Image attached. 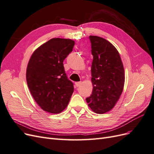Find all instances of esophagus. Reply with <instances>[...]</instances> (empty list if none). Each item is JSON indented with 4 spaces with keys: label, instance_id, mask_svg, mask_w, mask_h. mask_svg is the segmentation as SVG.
I'll use <instances>...</instances> for the list:
<instances>
[{
    "label": "esophagus",
    "instance_id": "1",
    "mask_svg": "<svg viewBox=\"0 0 154 154\" xmlns=\"http://www.w3.org/2000/svg\"><path fill=\"white\" fill-rule=\"evenodd\" d=\"M82 84V82H76L75 83V85H76V86L78 87H79L80 86V85Z\"/></svg>",
    "mask_w": 154,
    "mask_h": 154
}]
</instances>
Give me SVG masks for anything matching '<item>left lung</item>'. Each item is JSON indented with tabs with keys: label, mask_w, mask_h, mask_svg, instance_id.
<instances>
[{
	"label": "left lung",
	"mask_w": 154,
	"mask_h": 154,
	"mask_svg": "<svg viewBox=\"0 0 154 154\" xmlns=\"http://www.w3.org/2000/svg\"><path fill=\"white\" fill-rule=\"evenodd\" d=\"M89 40L93 89L86 101L93 112L104 114L114 108L123 92V65L118 50L109 41L97 36H90Z\"/></svg>",
	"instance_id": "obj_1"
}]
</instances>
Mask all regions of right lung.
<instances>
[{"label": "right lung", "mask_w": 154, "mask_h": 154, "mask_svg": "<svg viewBox=\"0 0 154 154\" xmlns=\"http://www.w3.org/2000/svg\"><path fill=\"white\" fill-rule=\"evenodd\" d=\"M74 41L52 38L36 49L26 70L27 86L44 111L58 114L66 108L74 91L67 78L63 60L72 51Z\"/></svg>", "instance_id": "obj_1"}]
</instances>
